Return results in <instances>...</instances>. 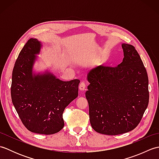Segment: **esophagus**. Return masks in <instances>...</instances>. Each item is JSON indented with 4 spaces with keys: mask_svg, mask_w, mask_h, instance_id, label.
Masks as SVG:
<instances>
[{
    "mask_svg": "<svg viewBox=\"0 0 159 159\" xmlns=\"http://www.w3.org/2000/svg\"><path fill=\"white\" fill-rule=\"evenodd\" d=\"M86 86H87V84L85 82H81L79 85V89L81 90V91L85 90Z\"/></svg>",
    "mask_w": 159,
    "mask_h": 159,
    "instance_id": "esophagus-1",
    "label": "esophagus"
}]
</instances>
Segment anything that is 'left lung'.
<instances>
[{"label":"left lung","mask_w":159,"mask_h":159,"mask_svg":"<svg viewBox=\"0 0 159 159\" xmlns=\"http://www.w3.org/2000/svg\"><path fill=\"white\" fill-rule=\"evenodd\" d=\"M122 62L116 67L100 66L87 75L85 93L93 129L117 135L134 129L149 102L148 77L135 48L123 43Z\"/></svg>","instance_id":"obj_1"}]
</instances>
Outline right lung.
<instances>
[{
    "label": "right lung",
    "mask_w": 159,
    "mask_h": 159,
    "mask_svg": "<svg viewBox=\"0 0 159 159\" xmlns=\"http://www.w3.org/2000/svg\"><path fill=\"white\" fill-rule=\"evenodd\" d=\"M42 44L28 40L16 59L12 72L11 96L22 124L32 133L52 134L64 126L65 108L77 98L80 80L63 81L49 72L33 74L35 55Z\"/></svg>",
    "instance_id": "1"
}]
</instances>
